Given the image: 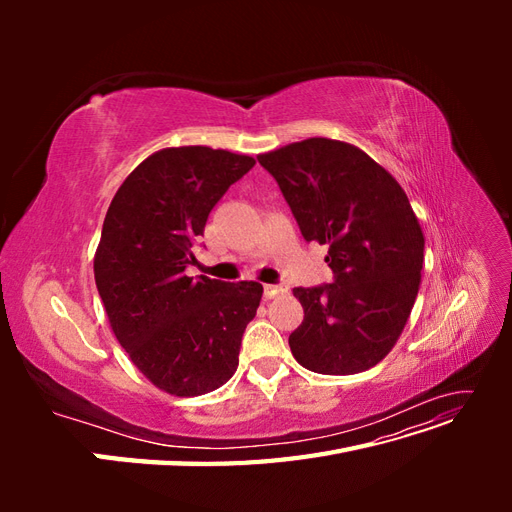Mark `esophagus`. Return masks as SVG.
Segmentation results:
<instances>
[{
    "label": "esophagus",
    "instance_id": "34e87169",
    "mask_svg": "<svg viewBox=\"0 0 512 512\" xmlns=\"http://www.w3.org/2000/svg\"><path fill=\"white\" fill-rule=\"evenodd\" d=\"M288 292V286L282 284H265V299H273L277 294H284Z\"/></svg>",
    "mask_w": 512,
    "mask_h": 512
}]
</instances>
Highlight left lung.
<instances>
[{"mask_svg": "<svg viewBox=\"0 0 512 512\" xmlns=\"http://www.w3.org/2000/svg\"><path fill=\"white\" fill-rule=\"evenodd\" d=\"M258 162L275 177L305 241L329 245L333 284L294 288L303 322L288 337L309 371L350 376L378 365L404 331L421 286L425 237L406 192L365 151L307 138Z\"/></svg>", "mask_w": 512, "mask_h": 512, "instance_id": "8db88e82", "label": "left lung"}]
</instances>
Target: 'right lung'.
<instances>
[{
    "instance_id": "obj_1",
    "label": "right lung",
    "mask_w": 512,
    "mask_h": 512,
    "mask_svg": "<svg viewBox=\"0 0 512 512\" xmlns=\"http://www.w3.org/2000/svg\"><path fill=\"white\" fill-rule=\"evenodd\" d=\"M256 164L203 145L151 153L121 183L94 256L96 286L117 342L160 391L198 397L239 365L262 286L185 275L211 209Z\"/></svg>"
}]
</instances>
